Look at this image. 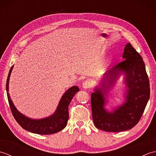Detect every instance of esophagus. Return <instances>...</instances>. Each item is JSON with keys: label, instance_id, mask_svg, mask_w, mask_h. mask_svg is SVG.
<instances>
[{"label": "esophagus", "instance_id": "obj_1", "mask_svg": "<svg viewBox=\"0 0 156 156\" xmlns=\"http://www.w3.org/2000/svg\"><path fill=\"white\" fill-rule=\"evenodd\" d=\"M91 87V83L89 80H85L83 83H82V88L84 89H88Z\"/></svg>", "mask_w": 156, "mask_h": 156}]
</instances>
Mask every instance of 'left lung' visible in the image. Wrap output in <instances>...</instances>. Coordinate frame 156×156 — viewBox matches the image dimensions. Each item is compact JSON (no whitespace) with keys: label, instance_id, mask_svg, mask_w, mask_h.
Segmentation results:
<instances>
[{"label":"left lung","instance_id":"obj_1","mask_svg":"<svg viewBox=\"0 0 156 156\" xmlns=\"http://www.w3.org/2000/svg\"><path fill=\"white\" fill-rule=\"evenodd\" d=\"M125 60L105 72L91 94L92 119L95 127L108 132L129 130L140 120L150 97V82L141 56L130 43L122 54ZM124 75V102L110 109L109 92L120 76Z\"/></svg>","mask_w":156,"mask_h":156}]
</instances>
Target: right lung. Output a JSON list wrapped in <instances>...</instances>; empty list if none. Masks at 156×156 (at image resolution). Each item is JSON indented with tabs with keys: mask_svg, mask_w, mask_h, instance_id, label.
I'll return each instance as SVG.
<instances>
[{
	"mask_svg": "<svg viewBox=\"0 0 156 156\" xmlns=\"http://www.w3.org/2000/svg\"><path fill=\"white\" fill-rule=\"evenodd\" d=\"M13 66H12L10 69L7 80H6V90L10 107H11L13 117L16 122L25 130L39 135L55 133L64 129L67 125L69 118V105L74 95L78 91H80L79 88L77 86H74L68 89L62 95L55 111L50 116L39 119L29 118L22 114L16 109L9 93V79Z\"/></svg>",
	"mask_w": 156,
	"mask_h": 156,
	"instance_id": "add662e5",
	"label": "right lung"
}]
</instances>
